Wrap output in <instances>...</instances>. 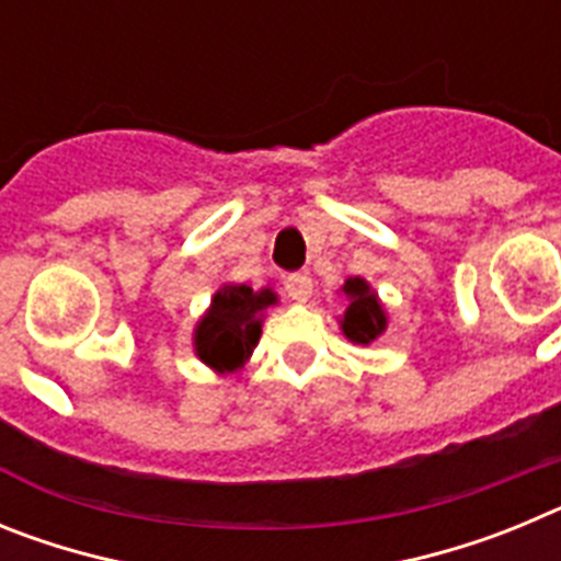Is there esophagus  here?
<instances>
[{
    "label": "esophagus",
    "mask_w": 561,
    "mask_h": 561,
    "mask_svg": "<svg viewBox=\"0 0 561 561\" xmlns=\"http://www.w3.org/2000/svg\"><path fill=\"white\" fill-rule=\"evenodd\" d=\"M286 295L295 300V304H306L311 297V291H314V284H311V277L304 275V272H295V275L286 277V284H284Z\"/></svg>",
    "instance_id": "obj_1"
}]
</instances>
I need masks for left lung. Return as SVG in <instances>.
I'll return each instance as SVG.
<instances>
[{"label": "left lung", "mask_w": 561, "mask_h": 561, "mask_svg": "<svg viewBox=\"0 0 561 561\" xmlns=\"http://www.w3.org/2000/svg\"><path fill=\"white\" fill-rule=\"evenodd\" d=\"M340 291L345 295V311L336 317L342 336L354 345H370V342L379 340L388 331L390 317L374 286L365 277H348L340 286Z\"/></svg>", "instance_id": "1"}]
</instances>
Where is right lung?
Wrapping results in <instances>:
<instances>
[{
  "mask_svg": "<svg viewBox=\"0 0 561 561\" xmlns=\"http://www.w3.org/2000/svg\"><path fill=\"white\" fill-rule=\"evenodd\" d=\"M277 304L280 300L272 286L252 289L247 284H221L193 329V354L216 374L241 370L261 340L266 311Z\"/></svg>",
  "mask_w": 561,
  "mask_h": 561,
  "instance_id": "1",
  "label": "right lung"
}]
</instances>
